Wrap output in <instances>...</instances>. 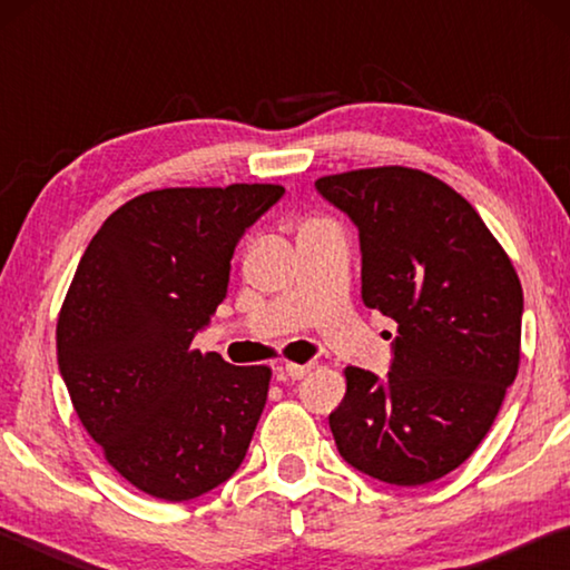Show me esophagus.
<instances>
[{"label":"esophagus","instance_id":"1","mask_svg":"<svg viewBox=\"0 0 570 570\" xmlns=\"http://www.w3.org/2000/svg\"><path fill=\"white\" fill-rule=\"evenodd\" d=\"M312 370H314L312 362H308V364H286V366H282V370H278L276 377L282 382H288V380L294 382V380H304Z\"/></svg>","mask_w":570,"mask_h":570}]
</instances>
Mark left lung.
Segmentation results:
<instances>
[{
	"label": "left lung",
	"mask_w": 570,
	"mask_h": 570,
	"mask_svg": "<svg viewBox=\"0 0 570 570\" xmlns=\"http://www.w3.org/2000/svg\"><path fill=\"white\" fill-rule=\"evenodd\" d=\"M316 190L360 228L364 304L397 322L387 380L344 370L336 450L364 475L424 485L493 428L520 364L523 286L478 210L430 173L362 168Z\"/></svg>",
	"instance_id": "obj_1"
}]
</instances>
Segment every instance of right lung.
<instances>
[{
    "label": "right lung",
    "mask_w": 570,
    "mask_h": 570,
    "mask_svg": "<svg viewBox=\"0 0 570 570\" xmlns=\"http://www.w3.org/2000/svg\"><path fill=\"white\" fill-rule=\"evenodd\" d=\"M274 183L135 196L92 236L57 320V362L82 428L142 493L183 503L246 458L272 370L190 342L226 298L244 230Z\"/></svg>",
    "instance_id": "add662e5"
}]
</instances>
